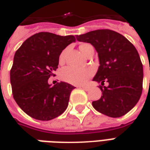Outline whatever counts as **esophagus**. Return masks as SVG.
Masks as SVG:
<instances>
[{
	"label": "esophagus",
	"instance_id": "esophagus-1",
	"mask_svg": "<svg viewBox=\"0 0 150 150\" xmlns=\"http://www.w3.org/2000/svg\"><path fill=\"white\" fill-rule=\"evenodd\" d=\"M79 88H82V89H83L85 91H88V89H89V87H88V86H80Z\"/></svg>",
	"mask_w": 150,
	"mask_h": 150
}]
</instances>
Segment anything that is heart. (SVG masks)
Masks as SVG:
<instances>
[{
  "mask_svg": "<svg viewBox=\"0 0 150 150\" xmlns=\"http://www.w3.org/2000/svg\"><path fill=\"white\" fill-rule=\"evenodd\" d=\"M91 46L90 44L83 43L79 46V50L85 54L88 49ZM65 56V50H63L59 55V62H62ZM93 74V71L91 68H76L74 67H66L60 71V78L62 80L70 83L71 84L81 85L85 83Z\"/></svg>",
  "mask_w": 150,
  "mask_h": 150,
  "instance_id": "obj_1",
  "label": "heart"
}]
</instances>
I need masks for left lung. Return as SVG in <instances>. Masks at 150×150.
<instances>
[{
  "label": "left lung",
  "mask_w": 150,
  "mask_h": 150,
  "mask_svg": "<svg viewBox=\"0 0 150 150\" xmlns=\"http://www.w3.org/2000/svg\"><path fill=\"white\" fill-rule=\"evenodd\" d=\"M79 42L91 43L98 53L100 66L93 81L100 86V100L92 102L98 112L110 117L129 112L140 100L143 84V66L135 46L122 34L110 30H97L77 35Z\"/></svg>",
  "instance_id": "obj_1"
}]
</instances>
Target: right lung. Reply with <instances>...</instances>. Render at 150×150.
Returning <instances> with one entry per match:
<instances>
[{"label":"right lung","mask_w":150,"mask_h":150,"mask_svg":"<svg viewBox=\"0 0 150 150\" xmlns=\"http://www.w3.org/2000/svg\"><path fill=\"white\" fill-rule=\"evenodd\" d=\"M75 42L73 35L40 32L25 40L15 53L10 71L13 96L18 106L31 117L50 120L67 109L75 87L65 82L51 87L48 79L54 75L60 54Z\"/></svg>","instance_id":"obj_1"}]
</instances>
